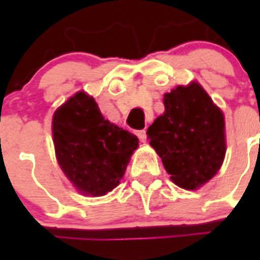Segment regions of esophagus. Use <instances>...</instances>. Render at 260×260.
Returning <instances> with one entry per match:
<instances>
[{
    "label": "esophagus",
    "instance_id": "1",
    "mask_svg": "<svg viewBox=\"0 0 260 260\" xmlns=\"http://www.w3.org/2000/svg\"><path fill=\"white\" fill-rule=\"evenodd\" d=\"M138 138H139V141L141 142H146L147 141V134H146V130H139L137 132Z\"/></svg>",
    "mask_w": 260,
    "mask_h": 260
}]
</instances>
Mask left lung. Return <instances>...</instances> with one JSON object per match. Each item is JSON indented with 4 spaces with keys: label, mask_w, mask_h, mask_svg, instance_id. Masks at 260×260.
Instances as JSON below:
<instances>
[{
    "label": "left lung",
    "mask_w": 260,
    "mask_h": 260,
    "mask_svg": "<svg viewBox=\"0 0 260 260\" xmlns=\"http://www.w3.org/2000/svg\"><path fill=\"white\" fill-rule=\"evenodd\" d=\"M164 107L147 130L150 144L177 186L199 189L224 161V114L197 82L165 93Z\"/></svg>",
    "instance_id": "left-lung-1"
}]
</instances>
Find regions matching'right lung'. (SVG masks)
Segmentation results:
<instances>
[{
  "mask_svg": "<svg viewBox=\"0 0 260 260\" xmlns=\"http://www.w3.org/2000/svg\"><path fill=\"white\" fill-rule=\"evenodd\" d=\"M52 132L62 172L78 191L91 197L119 185L139 143L134 134L105 119L95 99L83 91L54 112Z\"/></svg>",
  "mask_w": 260,
  "mask_h": 260,
  "instance_id": "right-lung-1",
  "label": "right lung"
}]
</instances>
